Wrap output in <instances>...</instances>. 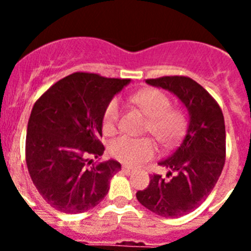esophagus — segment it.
Instances as JSON below:
<instances>
[{"mask_svg": "<svg viewBox=\"0 0 251 251\" xmlns=\"http://www.w3.org/2000/svg\"><path fill=\"white\" fill-rule=\"evenodd\" d=\"M122 171H123V172L126 175H129L130 172H132V168L127 167V166H123V167H122Z\"/></svg>", "mask_w": 251, "mask_h": 251, "instance_id": "34e87169", "label": "esophagus"}]
</instances>
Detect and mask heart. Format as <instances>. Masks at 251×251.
Returning a JSON list of instances; mask_svg holds the SVG:
<instances>
[{
  "instance_id": "obj_1",
  "label": "heart",
  "mask_w": 251,
  "mask_h": 251,
  "mask_svg": "<svg viewBox=\"0 0 251 251\" xmlns=\"http://www.w3.org/2000/svg\"><path fill=\"white\" fill-rule=\"evenodd\" d=\"M132 101L150 118L146 132L152 133L162 146H172L181 138L187 119L182 109L171 106L168 95L158 89H145L133 95ZM119 118L121 103L117 98H113L104 108L101 118L103 132L105 134L117 132ZM109 153L113 158L124 165L138 166L156 156L157 145L150 137L122 136L110 143Z\"/></svg>"
}]
</instances>
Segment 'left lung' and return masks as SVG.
Here are the masks:
<instances>
[{
  "instance_id": "left-lung-1",
  "label": "left lung",
  "mask_w": 251,
  "mask_h": 251,
  "mask_svg": "<svg viewBox=\"0 0 251 251\" xmlns=\"http://www.w3.org/2000/svg\"><path fill=\"white\" fill-rule=\"evenodd\" d=\"M148 84L167 89L187 108L185 136L159 165L168 168L167 178L153 174L137 200L163 217H181L194 211L210 195L225 165L226 137L223 110L207 90L182 75L147 79Z\"/></svg>"
}]
</instances>
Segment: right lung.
<instances>
[{"label": "right lung", "instance_id": "obj_1", "mask_svg": "<svg viewBox=\"0 0 251 251\" xmlns=\"http://www.w3.org/2000/svg\"><path fill=\"white\" fill-rule=\"evenodd\" d=\"M130 79L73 73L51 85L32 106L26 134V165L35 187L57 211L80 214L98 205L121 163L104 153L101 118L108 101Z\"/></svg>", "mask_w": 251, "mask_h": 251}]
</instances>
